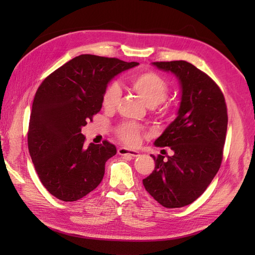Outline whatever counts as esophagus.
Returning a JSON list of instances; mask_svg holds the SVG:
<instances>
[{"label": "esophagus", "instance_id": "1", "mask_svg": "<svg viewBox=\"0 0 255 255\" xmlns=\"http://www.w3.org/2000/svg\"><path fill=\"white\" fill-rule=\"evenodd\" d=\"M118 153L121 155H128V156H132V158H134V156H138L140 153L139 151L137 150H131V149H128V148H125V147H122L118 149Z\"/></svg>", "mask_w": 255, "mask_h": 255}]
</instances>
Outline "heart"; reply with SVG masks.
I'll use <instances>...</instances> for the list:
<instances>
[{"label":"heart","mask_w":255,"mask_h":255,"mask_svg":"<svg viewBox=\"0 0 255 255\" xmlns=\"http://www.w3.org/2000/svg\"><path fill=\"white\" fill-rule=\"evenodd\" d=\"M130 86L141 97L149 107L160 105L166 99L167 84L160 75L154 72H142L134 74L130 79ZM122 91L117 83H111L103 96V106L106 110H113L121 99ZM117 134L124 142L136 144L140 138V128L132 123H124L117 128Z\"/></svg>","instance_id":"obj_1"}]
</instances>
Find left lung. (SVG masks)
I'll list each match as a JSON object with an SVG mask.
<instances>
[{
    "label": "left lung",
    "instance_id": "obj_1",
    "mask_svg": "<svg viewBox=\"0 0 255 255\" xmlns=\"http://www.w3.org/2000/svg\"><path fill=\"white\" fill-rule=\"evenodd\" d=\"M174 74L181 86L177 116L155 140L173 155L155 159L152 173L142 180L147 192L166 208L192 204L202 195L223 160L228 115L223 92L207 74L184 60L152 62Z\"/></svg>",
    "mask_w": 255,
    "mask_h": 255
}]
</instances>
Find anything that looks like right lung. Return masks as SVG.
<instances>
[{"label": "right lung", "instance_id": "obj_1", "mask_svg": "<svg viewBox=\"0 0 255 255\" xmlns=\"http://www.w3.org/2000/svg\"><path fill=\"white\" fill-rule=\"evenodd\" d=\"M138 64L81 55L38 88L30 113L28 150L42 185L58 199L75 202L102 182L106 161L116 154V147L106 140L85 147L81 130L101 111L111 80Z\"/></svg>", "mask_w": 255, "mask_h": 255}]
</instances>
